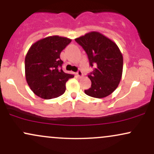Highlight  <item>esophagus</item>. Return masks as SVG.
<instances>
[{
    "label": "esophagus",
    "instance_id": "obj_1",
    "mask_svg": "<svg viewBox=\"0 0 154 154\" xmlns=\"http://www.w3.org/2000/svg\"><path fill=\"white\" fill-rule=\"evenodd\" d=\"M77 75L79 77H83V74H82V72L81 71V70H78V72H77Z\"/></svg>",
    "mask_w": 154,
    "mask_h": 154
}]
</instances>
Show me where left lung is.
<instances>
[{
  "instance_id": "1",
  "label": "left lung",
  "mask_w": 154,
  "mask_h": 154,
  "mask_svg": "<svg viewBox=\"0 0 154 154\" xmlns=\"http://www.w3.org/2000/svg\"><path fill=\"white\" fill-rule=\"evenodd\" d=\"M85 51L90 65L94 70L88 75L91 87L86 95L93 98H105L119 85L123 70V56L114 41L98 32H91L75 39Z\"/></svg>"
}]
</instances>
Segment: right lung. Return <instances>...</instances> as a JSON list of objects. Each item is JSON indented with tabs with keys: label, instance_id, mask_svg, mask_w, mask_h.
<instances>
[{
	"label": "right lung",
	"instance_id": "right-lung-1",
	"mask_svg": "<svg viewBox=\"0 0 154 154\" xmlns=\"http://www.w3.org/2000/svg\"><path fill=\"white\" fill-rule=\"evenodd\" d=\"M72 40L59 35L40 39L31 45L25 56V77L35 95L51 99L63 95L66 82L74 75L61 69L60 54Z\"/></svg>",
	"mask_w": 154,
	"mask_h": 154
}]
</instances>
